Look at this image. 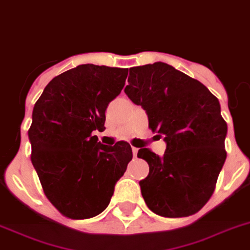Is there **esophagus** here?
<instances>
[{"label":"esophagus","mask_w":250,"mask_h":250,"mask_svg":"<svg viewBox=\"0 0 250 250\" xmlns=\"http://www.w3.org/2000/svg\"><path fill=\"white\" fill-rule=\"evenodd\" d=\"M133 154H134V157H136V154H138V150H139V149L138 148H135V146H133Z\"/></svg>","instance_id":"esophagus-1"}]
</instances>
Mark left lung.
<instances>
[{
	"label": "left lung",
	"instance_id": "1",
	"mask_svg": "<svg viewBox=\"0 0 250 250\" xmlns=\"http://www.w3.org/2000/svg\"><path fill=\"white\" fill-rule=\"evenodd\" d=\"M125 93L146 111L149 129L164 135L159 157L142 148L149 164L139 182L146 206L164 217L196 214L210 200L224 162L228 125L219 100L201 82L158 62L130 68Z\"/></svg>",
	"mask_w": 250,
	"mask_h": 250
}]
</instances>
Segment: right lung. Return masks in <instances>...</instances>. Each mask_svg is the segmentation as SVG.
Instances as JSON below:
<instances>
[{
    "label": "right lung",
    "mask_w": 250,
    "mask_h": 250,
    "mask_svg": "<svg viewBox=\"0 0 250 250\" xmlns=\"http://www.w3.org/2000/svg\"><path fill=\"white\" fill-rule=\"evenodd\" d=\"M127 69L82 64L54 77L33 110L31 162L42 191L63 216L101 214L133 158L129 143L104 146V111L121 92Z\"/></svg>",
    "instance_id": "right-lung-1"
}]
</instances>
